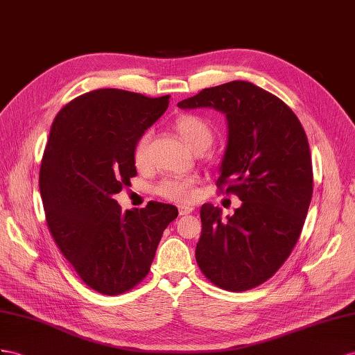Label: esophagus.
<instances>
[{"mask_svg":"<svg viewBox=\"0 0 355 355\" xmlns=\"http://www.w3.org/2000/svg\"><path fill=\"white\" fill-rule=\"evenodd\" d=\"M193 211V207H189V205H181L180 207V216H187Z\"/></svg>","mask_w":355,"mask_h":355,"instance_id":"34e87169","label":"esophagus"}]
</instances>
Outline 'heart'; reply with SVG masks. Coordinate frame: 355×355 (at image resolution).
Wrapping results in <instances>:
<instances>
[{
  "label": "heart",
  "instance_id": "b5f03b06",
  "mask_svg": "<svg viewBox=\"0 0 355 355\" xmlns=\"http://www.w3.org/2000/svg\"><path fill=\"white\" fill-rule=\"evenodd\" d=\"M174 129L187 147L193 151L207 150L213 141V130L202 116L193 114L180 115L174 121ZM151 132H144L135 141L132 150L133 165L142 169L148 163V145ZM196 181L189 177H168L154 186V193L175 202H189L195 196Z\"/></svg>",
  "mask_w": 355,
  "mask_h": 355
}]
</instances>
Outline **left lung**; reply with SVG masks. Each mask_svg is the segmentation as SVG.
<instances>
[{
	"instance_id": "obj_1",
	"label": "left lung",
	"mask_w": 355,
	"mask_h": 355,
	"mask_svg": "<svg viewBox=\"0 0 355 355\" xmlns=\"http://www.w3.org/2000/svg\"><path fill=\"white\" fill-rule=\"evenodd\" d=\"M178 106L225 114L228 145L216 184L241 201L226 219L220 208L201 207L198 266L222 289L255 288L284 266L311 205L312 159L303 125L279 97L246 80L205 88Z\"/></svg>"
}]
</instances>
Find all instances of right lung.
I'll return each mask as SVG.
<instances>
[{
	"label": "right lung",
	"instance_id": "obj_1",
	"mask_svg": "<svg viewBox=\"0 0 355 355\" xmlns=\"http://www.w3.org/2000/svg\"><path fill=\"white\" fill-rule=\"evenodd\" d=\"M169 96L102 88L57 114L39 186L48 228L85 285L105 295L130 291L148 275L177 207L150 201L123 211L114 199L136 175L138 136L166 111Z\"/></svg>",
	"mask_w": 355,
	"mask_h": 355
}]
</instances>
